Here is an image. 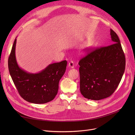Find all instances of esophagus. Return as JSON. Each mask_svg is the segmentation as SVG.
I'll return each instance as SVG.
<instances>
[{"label":"esophagus","instance_id":"1","mask_svg":"<svg viewBox=\"0 0 135 135\" xmlns=\"http://www.w3.org/2000/svg\"><path fill=\"white\" fill-rule=\"evenodd\" d=\"M68 67L70 68H74V64L73 61H70L68 63Z\"/></svg>","mask_w":135,"mask_h":135}]
</instances>
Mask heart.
<instances>
[{"label": "heart", "mask_w": 135, "mask_h": 135, "mask_svg": "<svg viewBox=\"0 0 135 135\" xmlns=\"http://www.w3.org/2000/svg\"><path fill=\"white\" fill-rule=\"evenodd\" d=\"M89 47V45L86 43V44H85L84 45V46H83V49H84V51H83V52H84H84H85V51H84V50H85L86 48H88Z\"/></svg>", "instance_id": "obj_1"}]
</instances>
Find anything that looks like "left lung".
<instances>
[{
    "mask_svg": "<svg viewBox=\"0 0 135 135\" xmlns=\"http://www.w3.org/2000/svg\"><path fill=\"white\" fill-rule=\"evenodd\" d=\"M113 44L88 49L79 62L80 90L89 100L98 101L111 96L121 81L125 69V56L116 33L110 29Z\"/></svg>",
    "mask_w": 135,
    "mask_h": 135,
    "instance_id": "1",
    "label": "left lung"
}]
</instances>
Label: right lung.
<instances>
[{"label":"right lung","instance_id":"add662e5","mask_svg":"<svg viewBox=\"0 0 135 135\" xmlns=\"http://www.w3.org/2000/svg\"><path fill=\"white\" fill-rule=\"evenodd\" d=\"M15 39L8 59L9 73L20 95L33 103H46L57 94L59 81L65 74L67 61L49 65L38 73H30L18 66L15 56Z\"/></svg>","mask_w":135,"mask_h":135}]
</instances>
